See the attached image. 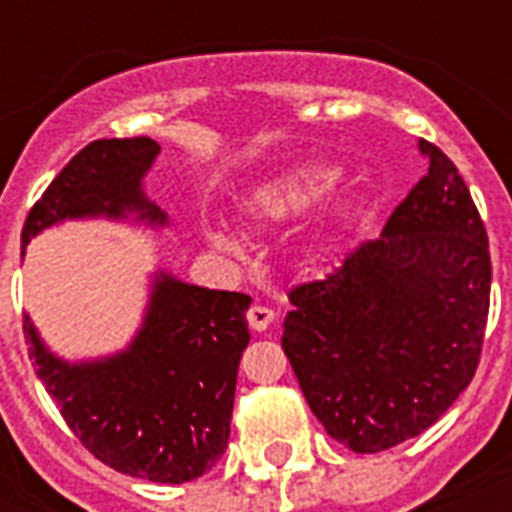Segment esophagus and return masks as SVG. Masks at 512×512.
<instances>
[{
	"label": "esophagus",
	"instance_id": "esophagus-1",
	"mask_svg": "<svg viewBox=\"0 0 512 512\" xmlns=\"http://www.w3.org/2000/svg\"><path fill=\"white\" fill-rule=\"evenodd\" d=\"M273 319H276V313L271 308H265V305H252L247 313L249 327L255 329V332H265L273 324Z\"/></svg>",
	"mask_w": 512,
	"mask_h": 512
}]
</instances>
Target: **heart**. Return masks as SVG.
Listing matches in <instances>:
<instances>
[{
  "label": "heart",
  "mask_w": 512,
  "mask_h": 512,
  "mask_svg": "<svg viewBox=\"0 0 512 512\" xmlns=\"http://www.w3.org/2000/svg\"><path fill=\"white\" fill-rule=\"evenodd\" d=\"M342 180V167L332 162H303L292 164L287 170L273 172V175L257 180L239 196L241 215L249 223L276 225L287 223L292 217L303 215L305 209L327 199ZM348 212L342 201H335L327 207V220L337 223ZM209 241L220 249H236V239L225 228H207Z\"/></svg>",
  "instance_id": "heart-1"
}]
</instances>
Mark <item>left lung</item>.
I'll use <instances>...</instances> for the list:
<instances>
[{
	"label": "left lung",
	"mask_w": 512,
	"mask_h": 512,
	"mask_svg": "<svg viewBox=\"0 0 512 512\" xmlns=\"http://www.w3.org/2000/svg\"><path fill=\"white\" fill-rule=\"evenodd\" d=\"M382 236L289 292L281 348L311 412L358 454L428 430L476 374L492 289L484 220L438 146Z\"/></svg>",
	"instance_id": "left-lung-1"
}]
</instances>
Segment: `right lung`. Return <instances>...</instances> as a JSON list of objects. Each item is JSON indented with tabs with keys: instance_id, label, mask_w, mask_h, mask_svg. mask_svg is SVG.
Masks as SVG:
<instances>
[{
	"instance_id": "add662e5",
	"label": "right lung",
	"mask_w": 512,
	"mask_h": 512,
	"mask_svg": "<svg viewBox=\"0 0 512 512\" xmlns=\"http://www.w3.org/2000/svg\"><path fill=\"white\" fill-rule=\"evenodd\" d=\"M151 138H111L84 146L47 185L26 217L23 249L36 233L76 217L135 215L167 225L143 193L159 156ZM252 297L154 276L143 327L114 356L68 364L23 319L36 377L74 436L108 468L156 484H185L223 457Z\"/></svg>"
}]
</instances>
